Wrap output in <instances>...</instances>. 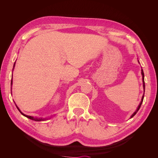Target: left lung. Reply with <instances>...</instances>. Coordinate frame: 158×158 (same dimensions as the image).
<instances>
[{
  "label": "left lung",
  "instance_id": "1",
  "mask_svg": "<svg viewBox=\"0 0 158 158\" xmlns=\"http://www.w3.org/2000/svg\"><path fill=\"white\" fill-rule=\"evenodd\" d=\"M138 63H140L139 60H138ZM141 74H142V82H143V88H144V94H143V95H142V99H141V102H140V104L138 105V106L137 109H136V111H135V112H134V113H133V114H132V115L131 116V118H132V117H133L134 116H135V114H136V113L138 111V110H139V109L140 108V106H141V105H142V103L143 99H144V92H145V83H144V72H143V70H142V69H141Z\"/></svg>",
  "mask_w": 158,
  "mask_h": 158
}]
</instances>
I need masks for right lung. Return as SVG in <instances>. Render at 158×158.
Listing matches in <instances>:
<instances>
[{
    "label": "right lung",
    "instance_id": "right-lung-1",
    "mask_svg": "<svg viewBox=\"0 0 158 158\" xmlns=\"http://www.w3.org/2000/svg\"><path fill=\"white\" fill-rule=\"evenodd\" d=\"M15 64H16V61H15V63H14V66H13V70H14V66H15ZM12 80H11V86H12ZM11 89H12V88H11ZM14 103H15V102H14ZM15 105H16V104H15ZM16 106L17 109H18V111L21 113V114H22V115H23V116L26 117H27V118H28L31 119V120L35 121H45V120H47V119H48V118H42V117H32V116L26 115V114H23V113H22V112L20 111V109L18 107V106H16Z\"/></svg>",
    "mask_w": 158,
    "mask_h": 158
}]
</instances>
